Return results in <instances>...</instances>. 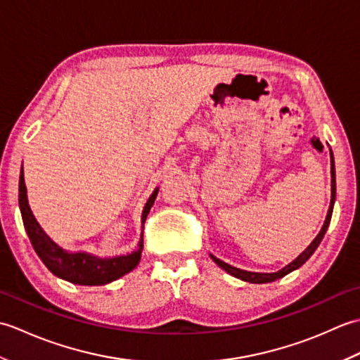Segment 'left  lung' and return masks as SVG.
<instances>
[{
    "label": "left lung",
    "mask_w": 360,
    "mask_h": 360,
    "mask_svg": "<svg viewBox=\"0 0 360 360\" xmlns=\"http://www.w3.org/2000/svg\"><path fill=\"white\" fill-rule=\"evenodd\" d=\"M334 201H335V170H334V158H333V153H331V202H330V209H328V215H326V219L323 223V227L320 229L319 235L314 238V241H312L309 246L304 249L300 255H298L294 262H290L289 264H286L283 269L277 271V272H271V274H266V272H249V271H243V269H238V267H233L231 264L224 263L223 259H219L217 257H212L213 262H215L219 267H223V269L227 272L233 275V277L240 278L243 281H249V283H271V281H275L278 280L281 277H285V275H288L289 272H292L295 269H298L302 264H304L308 262V258L314 254L316 249L319 248L320 241L323 240V236L328 231V226H330V221H331V215H333V207H334Z\"/></svg>",
    "instance_id": "1"
}]
</instances>
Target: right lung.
<instances>
[{"mask_svg":"<svg viewBox=\"0 0 360 360\" xmlns=\"http://www.w3.org/2000/svg\"><path fill=\"white\" fill-rule=\"evenodd\" d=\"M20 210L22 217V223H25V229L27 232V236L30 243L37 252V255L41 258V262L46 264V267L57 277L63 278L66 281L75 283V285L83 286H98L106 285L114 280L120 278L122 275L131 272L134 267L139 264L142 249H143V233L141 235L139 246L131 254L112 257V258H98L94 255H89L86 252H66L62 248H58L48 235L44 233L40 224L37 223V219L32 215V210L29 207L27 195H26V186H25V174H22V167L20 173ZM159 188L151 193L148 198L147 204H145L142 212V229L147 219L148 212L151 205L155 204V200L158 196Z\"/></svg>","mask_w":360,"mask_h":360,"instance_id":"right-lung-1","label":"right lung"}]
</instances>
